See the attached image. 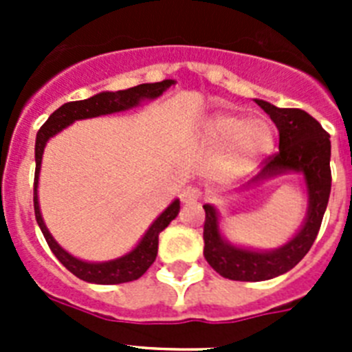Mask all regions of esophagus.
Listing matches in <instances>:
<instances>
[{"label":"esophagus","mask_w":352,"mask_h":352,"mask_svg":"<svg viewBox=\"0 0 352 352\" xmlns=\"http://www.w3.org/2000/svg\"><path fill=\"white\" fill-rule=\"evenodd\" d=\"M201 195H203L201 188H197V186H186L185 190L182 192V201L183 203H195V201L201 199Z\"/></svg>","instance_id":"esophagus-1"}]
</instances>
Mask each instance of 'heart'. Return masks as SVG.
<instances>
[{"mask_svg": "<svg viewBox=\"0 0 352 352\" xmlns=\"http://www.w3.org/2000/svg\"><path fill=\"white\" fill-rule=\"evenodd\" d=\"M208 133L217 144H231L226 160V169L229 173H239L250 167L254 162L270 153L275 142L268 121H245L234 114L214 116L208 125Z\"/></svg>", "mask_w": 352, "mask_h": 352, "instance_id": "b5f03b06", "label": "heart"}]
</instances>
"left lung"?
Returning a JSON list of instances; mask_svg holds the SVG:
<instances>
[{
    "label": "left lung",
    "mask_w": 352,
    "mask_h": 352,
    "mask_svg": "<svg viewBox=\"0 0 352 352\" xmlns=\"http://www.w3.org/2000/svg\"><path fill=\"white\" fill-rule=\"evenodd\" d=\"M257 105L268 113L278 129V151L263 160V170L256 179L282 173L300 170L309 188V217L294 238L278 250L252 252L223 241L213 206L204 204V257L223 278L239 282L270 280L289 272L307 256L321 229L322 217L331 190V142L329 133L316 118L301 109H280L264 100Z\"/></svg>",
    "instance_id": "1"
}]
</instances>
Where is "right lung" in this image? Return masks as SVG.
<instances>
[{"label": "right lung", "instance_id": "add662e5", "mask_svg": "<svg viewBox=\"0 0 352 352\" xmlns=\"http://www.w3.org/2000/svg\"><path fill=\"white\" fill-rule=\"evenodd\" d=\"M174 80L167 79L162 82L153 84H139L133 88L123 89V91H105L98 93V95L86 98V100L68 102L63 104L60 109H56L54 113L49 116V120L40 126L38 133H36L35 142V185H33V206H35V219L36 223L40 226L43 238L47 241L49 248L52 250L58 261L63 264L65 268L70 273L80 278V280L91 282V284H123V282L138 280L139 276L144 275L148 268L153 264L155 257L158 252V234L170 223V220L176 219V214L179 211V201H174L164 213L151 223L144 238L141 239V243L133 248L130 254L120 257V259L109 261V263H84V261L76 259L70 256L68 252H65L60 245L56 243L52 236L49 234L47 227L43 223L42 214H40L38 208V195H36V185H38V173L40 164H42V153L45 148V142L49 138L56 135V133L74 123L76 120H86V118H96L102 114L118 113V111H125V109L138 105L142 98H157L162 93L169 88Z\"/></svg>", "mask_w": 352, "mask_h": 352}]
</instances>
